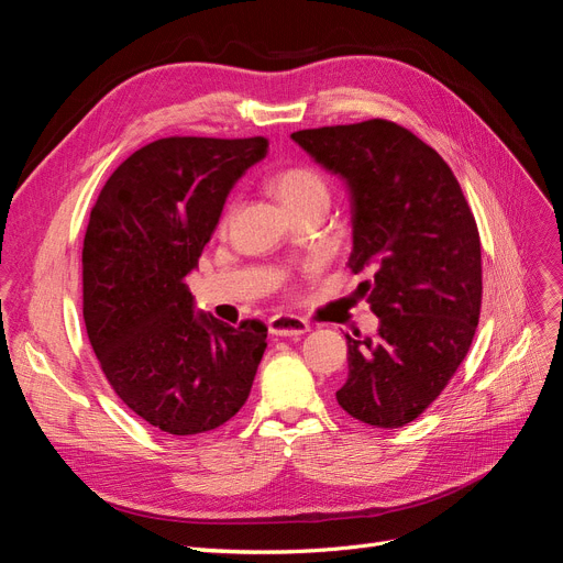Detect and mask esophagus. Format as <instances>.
I'll list each match as a JSON object with an SVG mask.
<instances>
[{
  "label": "esophagus",
  "mask_w": 563,
  "mask_h": 563,
  "mask_svg": "<svg viewBox=\"0 0 563 563\" xmlns=\"http://www.w3.org/2000/svg\"><path fill=\"white\" fill-rule=\"evenodd\" d=\"M308 331H310V323L296 314H277L269 319V333H275V335L296 338V335H302Z\"/></svg>",
  "instance_id": "1"
}]
</instances>
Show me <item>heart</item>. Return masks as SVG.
Masks as SVG:
<instances>
[{"label":"heart","instance_id":"b5f03b06","mask_svg":"<svg viewBox=\"0 0 563 563\" xmlns=\"http://www.w3.org/2000/svg\"><path fill=\"white\" fill-rule=\"evenodd\" d=\"M269 190L279 197L288 211H296L312 199H329L323 178L308 166H288L269 178Z\"/></svg>","mask_w":563,"mask_h":563}]
</instances>
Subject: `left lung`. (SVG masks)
<instances>
[{
  "label": "left lung",
  "instance_id": "left-lung-1",
  "mask_svg": "<svg viewBox=\"0 0 563 563\" xmlns=\"http://www.w3.org/2000/svg\"><path fill=\"white\" fill-rule=\"evenodd\" d=\"M343 178L352 207L354 275L378 314L376 338H347V380L335 391L373 428L416 420L472 345L482 310V242L465 195L439 152L408 129L362 124L291 133Z\"/></svg>",
  "mask_w": 563,
  "mask_h": 563
}]
</instances>
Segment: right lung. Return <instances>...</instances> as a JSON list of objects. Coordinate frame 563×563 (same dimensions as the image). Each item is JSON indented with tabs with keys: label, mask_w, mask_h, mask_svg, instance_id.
I'll list each match as a JSON object with an SVG mask.
<instances>
[{
	"label": "right lung",
	"mask_w": 563,
	"mask_h": 563,
	"mask_svg": "<svg viewBox=\"0 0 563 563\" xmlns=\"http://www.w3.org/2000/svg\"><path fill=\"white\" fill-rule=\"evenodd\" d=\"M267 155L255 139H162L117 166L84 234V323L108 383L166 434L225 424L246 404L267 347L197 312L185 279L209 244L234 183Z\"/></svg>",
	"instance_id": "obj_1"
}]
</instances>
